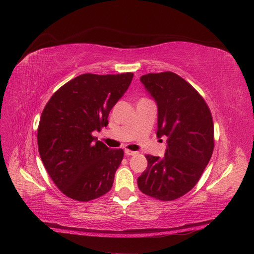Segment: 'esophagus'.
I'll return each mask as SVG.
<instances>
[{"mask_svg": "<svg viewBox=\"0 0 254 254\" xmlns=\"http://www.w3.org/2000/svg\"><path fill=\"white\" fill-rule=\"evenodd\" d=\"M124 153H126L127 156H134L137 154V152H133V150H130V149H126L124 150Z\"/></svg>", "mask_w": 254, "mask_h": 254, "instance_id": "34e87169", "label": "esophagus"}]
</instances>
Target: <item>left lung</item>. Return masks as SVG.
Here are the masks:
<instances>
[{
	"instance_id": "obj_1",
	"label": "left lung",
	"mask_w": 254,
	"mask_h": 254,
	"mask_svg": "<svg viewBox=\"0 0 254 254\" xmlns=\"http://www.w3.org/2000/svg\"><path fill=\"white\" fill-rule=\"evenodd\" d=\"M141 82L157 102V136L168 138L164 158L145 156L147 168L137 186L148 196L174 201L192 190L212 157L213 117L197 90L176 73H149Z\"/></svg>"
}]
</instances>
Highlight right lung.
<instances>
[{
	"mask_svg": "<svg viewBox=\"0 0 254 254\" xmlns=\"http://www.w3.org/2000/svg\"><path fill=\"white\" fill-rule=\"evenodd\" d=\"M132 78L133 73L82 74L59 88L41 113V160L60 191L75 201H91L112 188L123 149H110L91 133L107 127Z\"/></svg>",
	"mask_w": 254,
	"mask_h": 254,
	"instance_id": "obj_1",
	"label": "right lung"
}]
</instances>
